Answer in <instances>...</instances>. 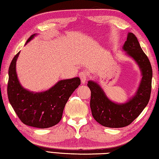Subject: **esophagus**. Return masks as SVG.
<instances>
[{"instance_id": "34e87169", "label": "esophagus", "mask_w": 159, "mask_h": 159, "mask_svg": "<svg viewBox=\"0 0 159 159\" xmlns=\"http://www.w3.org/2000/svg\"><path fill=\"white\" fill-rule=\"evenodd\" d=\"M79 77L81 79V82H82L83 84H84L86 80H87V74L84 73V72H81L79 74Z\"/></svg>"}]
</instances>
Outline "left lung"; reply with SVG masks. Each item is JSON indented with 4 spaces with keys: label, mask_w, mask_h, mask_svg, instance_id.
<instances>
[{
    "label": "left lung",
    "mask_w": 159,
    "mask_h": 159,
    "mask_svg": "<svg viewBox=\"0 0 159 159\" xmlns=\"http://www.w3.org/2000/svg\"><path fill=\"white\" fill-rule=\"evenodd\" d=\"M122 50L134 59L141 72L142 78L134 96L125 103H116L108 98L96 82H88L87 85L91 92L90 107L92 115L104 127L120 128L130 125L148 105L150 98L152 66L133 33H128Z\"/></svg>",
    "instance_id": "obj_1"
}]
</instances>
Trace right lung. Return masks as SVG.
Here are the masks:
<instances>
[{
    "mask_svg": "<svg viewBox=\"0 0 159 159\" xmlns=\"http://www.w3.org/2000/svg\"><path fill=\"white\" fill-rule=\"evenodd\" d=\"M36 34L32 35L27 43ZM18 52L9 68L8 99L23 123L37 128H48L59 123L63 111L72 93L81 84L79 77L60 80L43 92H32L23 88L18 79L16 64Z\"/></svg>",
    "mask_w": 159,
    "mask_h": 159,
    "instance_id": "obj_1",
    "label": "right lung"
}]
</instances>
